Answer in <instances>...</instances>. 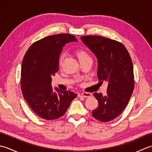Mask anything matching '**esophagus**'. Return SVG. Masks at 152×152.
<instances>
[{
    "label": "esophagus",
    "mask_w": 152,
    "mask_h": 152,
    "mask_svg": "<svg viewBox=\"0 0 152 152\" xmlns=\"http://www.w3.org/2000/svg\"><path fill=\"white\" fill-rule=\"evenodd\" d=\"M78 96H79V97H80V96H83V97H90V96H91L92 95L90 93H79V94L78 95Z\"/></svg>",
    "instance_id": "34e87169"
}]
</instances>
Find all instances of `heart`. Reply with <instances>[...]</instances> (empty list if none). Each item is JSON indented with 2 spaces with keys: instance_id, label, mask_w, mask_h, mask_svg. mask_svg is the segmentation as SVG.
I'll return each mask as SVG.
<instances>
[{
  "instance_id": "obj_1",
  "label": "heart",
  "mask_w": 152,
  "mask_h": 152,
  "mask_svg": "<svg viewBox=\"0 0 152 152\" xmlns=\"http://www.w3.org/2000/svg\"><path fill=\"white\" fill-rule=\"evenodd\" d=\"M76 55L77 57L78 58L80 61H82L83 60H85L86 59H88V58H90L88 52L83 50H77L76 51ZM64 57V56L63 54H62V55H61L59 58V61H58V63H59V65L60 66L62 65V64H63Z\"/></svg>"
}]
</instances>
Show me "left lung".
<instances>
[{
    "label": "left lung",
    "mask_w": 152,
    "mask_h": 152,
    "mask_svg": "<svg viewBox=\"0 0 152 152\" xmlns=\"http://www.w3.org/2000/svg\"><path fill=\"white\" fill-rule=\"evenodd\" d=\"M81 40L97 58L99 81L108 82L106 95L93 94L99 105L92 115L102 122L113 120L127 106L134 88L129 53L124 45L110 38L88 35L81 37Z\"/></svg>",
    "instance_id": "1"
}]
</instances>
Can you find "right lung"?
<instances>
[{
    "label": "right lung",
    "mask_w": 152,
    "mask_h": 152,
    "mask_svg": "<svg viewBox=\"0 0 152 152\" xmlns=\"http://www.w3.org/2000/svg\"><path fill=\"white\" fill-rule=\"evenodd\" d=\"M77 41L74 35H51L35 42L25 53L21 70V88L24 99L39 117L53 120L63 115L77 95L70 91L53 92L51 76L59 70L63 47Z\"/></svg>",
    "instance_id": "1"
}]
</instances>
